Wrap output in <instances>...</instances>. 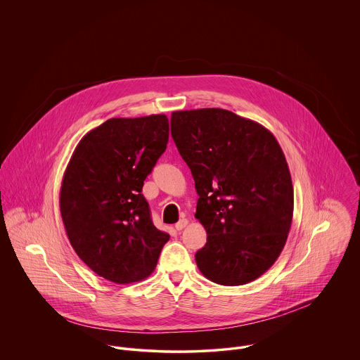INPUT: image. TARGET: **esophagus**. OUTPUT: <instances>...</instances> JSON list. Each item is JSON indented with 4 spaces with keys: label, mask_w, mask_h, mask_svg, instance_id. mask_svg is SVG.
I'll use <instances>...</instances> for the list:
<instances>
[{
    "label": "esophagus",
    "mask_w": 360,
    "mask_h": 360,
    "mask_svg": "<svg viewBox=\"0 0 360 360\" xmlns=\"http://www.w3.org/2000/svg\"><path fill=\"white\" fill-rule=\"evenodd\" d=\"M187 224H188V220H187V219H181V220H179V221L174 224V229H176V230H183Z\"/></svg>",
    "instance_id": "1"
}]
</instances>
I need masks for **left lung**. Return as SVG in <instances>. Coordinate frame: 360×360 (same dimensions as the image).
Wrapping results in <instances>:
<instances>
[{
  "label": "left lung",
  "instance_id": "left-lung-1",
  "mask_svg": "<svg viewBox=\"0 0 360 360\" xmlns=\"http://www.w3.org/2000/svg\"><path fill=\"white\" fill-rule=\"evenodd\" d=\"M170 126L207 234L195 254L198 269L220 285L257 280L280 257L292 221L294 188L281 147L262 124L220 108L176 110Z\"/></svg>",
  "mask_w": 360,
  "mask_h": 360
}]
</instances>
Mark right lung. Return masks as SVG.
Returning <instances> with one entry per match:
<instances>
[{"mask_svg":"<svg viewBox=\"0 0 360 360\" xmlns=\"http://www.w3.org/2000/svg\"><path fill=\"white\" fill-rule=\"evenodd\" d=\"M167 140L166 115L108 119L80 140L66 166L59 207L68 238L112 283L147 278L170 238L155 227L141 194Z\"/></svg>","mask_w":360,"mask_h":360,"instance_id":"add662e5","label":"right lung"}]
</instances>
